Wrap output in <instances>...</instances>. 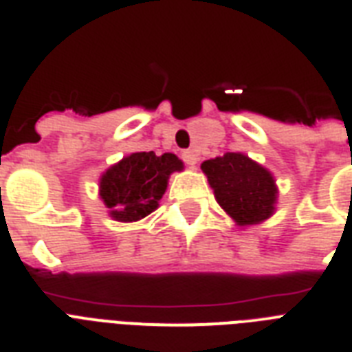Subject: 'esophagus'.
Listing matches in <instances>:
<instances>
[{
	"instance_id": "obj_1",
	"label": "esophagus",
	"mask_w": 352,
	"mask_h": 352,
	"mask_svg": "<svg viewBox=\"0 0 352 352\" xmlns=\"http://www.w3.org/2000/svg\"><path fill=\"white\" fill-rule=\"evenodd\" d=\"M182 160H184L188 166H192V168H193V166L197 164L199 157H197V153H195V151H192V149H186V151H182Z\"/></svg>"
}]
</instances>
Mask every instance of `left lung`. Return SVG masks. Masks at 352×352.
Segmentation results:
<instances>
[{"label":"left lung","instance_id":"8db88e82","mask_svg":"<svg viewBox=\"0 0 352 352\" xmlns=\"http://www.w3.org/2000/svg\"><path fill=\"white\" fill-rule=\"evenodd\" d=\"M215 199L237 225H256L274 212L276 184L263 166L241 153H226L203 162Z\"/></svg>","mask_w":352,"mask_h":352}]
</instances>
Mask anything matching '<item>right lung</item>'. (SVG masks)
Returning a JSON list of instances; mask_svg holds the SVG:
<instances>
[{
	"label": "right lung",
	"instance_id": "add662e5",
	"mask_svg": "<svg viewBox=\"0 0 352 352\" xmlns=\"http://www.w3.org/2000/svg\"><path fill=\"white\" fill-rule=\"evenodd\" d=\"M182 162L173 153L157 157L140 151L111 166L100 179V197L113 219L131 223L149 215L162 199L168 179L181 171Z\"/></svg>",
	"mask_w": 352,
	"mask_h": 352
}]
</instances>
